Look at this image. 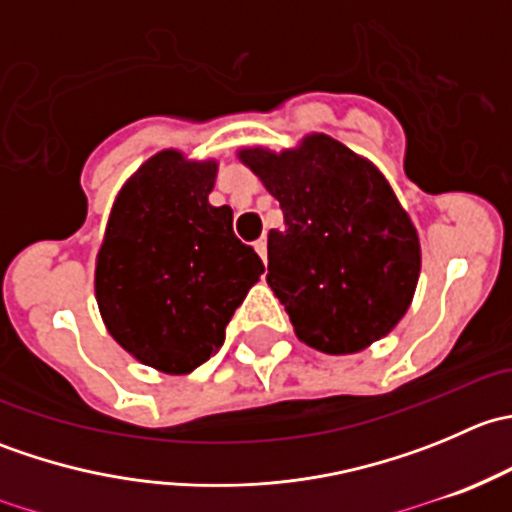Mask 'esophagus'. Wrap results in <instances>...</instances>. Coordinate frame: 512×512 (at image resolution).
I'll use <instances>...</instances> for the list:
<instances>
[{
  "instance_id": "34e87169",
  "label": "esophagus",
  "mask_w": 512,
  "mask_h": 512,
  "mask_svg": "<svg viewBox=\"0 0 512 512\" xmlns=\"http://www.w3.org/2000/svg\"><path fill=\"white\" fill-rule=\"evenodd\" d=\"M255 250H257V255L262 257V262H267V240L265 237H260V240L255 242Z\"/></svg>"
}]
</instances>
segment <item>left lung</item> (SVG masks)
<instances>
[{
    "label": "left lung",
    "mask_w": 512,
    "mask_h": 512,
    "mask_svg": "<svg viewBox=\"0 0 512 512\" xmlns=\"http://www.w3.org/2000/svg\"><path fill=\"white\" fill-rule=\"evenodd\" d=\"M240 158L285 215L267 235V285L297 337L352 354L389 334L414 297L421 247L384 175L322 133L280 156L245 148Z\"/></svg>",
    "instance_id": "left-lung-1"
}]
</instances>
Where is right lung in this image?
Returning a JSON list of instances; mask_svg holds the SVG:
<instances>
[{"instance_id": "1", "label": "right lung", "mask_w": 512, "mask_h": 512, "mask_svg": "<svg viewBox=\"0 0 512 512\" xmlns=\"http://www.w3.org/2000/svg\"><path fill=\"white\" fill-rule=\"evenodd\" d=\"M218 165L163 151L123 185L96 262V299L111 337L165 374H188L225 342V327L265 265L213 208Z\"/></svg>"}]
</instances>
